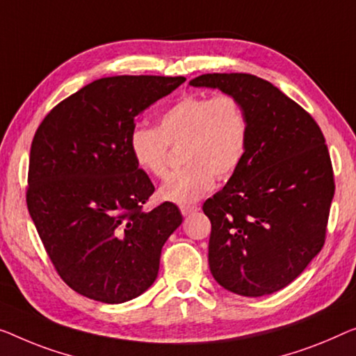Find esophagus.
Returning <instances> with one entry per match:
<instances>
[{"mask_svg": "<svg viewBox=\"0 0 356 356\" xmlns=\"http://www.w3.org/2000/svg\"><path fill=\"white\" fill-rule=\"evenodd\" d=\"M200 208L198 206H190V204H182L180 206V212H182V216H190V214H195L196 211Z\"/></svg>", "mask_w": 356, "mask_h": 356, "instance_id": "obj_1", "label": "esophagus"}]
</instances>
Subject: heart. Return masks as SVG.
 Wrapping results in <instances>:
<instances>
[{
    "label": "heart",
    "instance_id": "b5f03b06",
    "mask_svg": "<svg viewBox=\"0 0 356 356\" xmlns=\"http://www.w3.org/2000/svg\"><path fill=\"white\" fill-rule=\"evenodd\" d=\"M251 129L246 110L232 94H187L163 111L156 126H136L129 150L140 169L168 176L169 145H182L187 166L160 188L164 201L188 204L211 192L217 177H229L245 161Z\"/></svg>",
    "mask_w": 356,
    "mask_h": 356
}]
</instances>
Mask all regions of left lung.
<instances>
[{"instance_id":"obj_1","label":"left lung","mask_w":356,"mask_h":356,"mask_svg":"<svg viewBox=\"0 0 356 356\" xmlns=\"http://www.w3.org/2000/svg\"><path fill=\"white\" fill-rule=\"evenodd\" d=\"M190 86L235 95L251 129L245 161L203 204L212 277L240 296L277 293L325 245L336 188L325 136L299 104L262 78L208 73Z\"/></svg>"}]
</instances>
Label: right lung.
<instances>
[{
	"label": "right lung",
	"instance_id": "add662e5",
	"mask_svg": "<svg viewBox=\"0 0 356 356\" xmlns=\"http://www.w3.org/2000/svg\"><path fill=\"white\" fill-rule=\"evenodd\" d=\"M184 76H110L57 104L35 132L26 206L60 278L78 294L121 304L150 288L164 243L182 224L129 150L140 113Z\"/></svg>",
	"mask_w": 356,
	"mask_h": 356
}]
</instances>
